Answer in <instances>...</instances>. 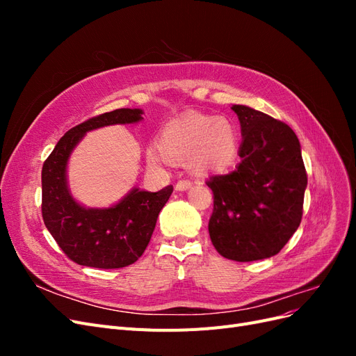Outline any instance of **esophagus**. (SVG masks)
<instances>
[{
    "instance_id": "esophagus-1",
    "label": "esophagus",
    "mask_w": 356,
    "mask_h": 356,
    "mask_svg": "<svg viewBox=\"0 0 356 356\" xmlns=\"http://www.w3.org/2000/svg\"><path fill=\"white\" fill-rule=\"evenodd\" d=\"M190 187H191V182H190V181H187V179H181V181H178V182H177L175 190H177V191H186V190H188Z\"/></svg>"
}]
</instances>
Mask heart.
Listing matches in <instances>:
<instances>
[{
    "mask_svg": "<svg viewBox=\"0 0 356 356\" xmlns=\"http://www.w3.org/2000/svg\"><path fill=\"white\" fill-rule=\"evenodd\" d=\"M238 154V132L224 117L186 115L170 122L160 134L159 145L147 148V161L154 169L186 163L197 175L218 174Z\"/></svg>",
    "mask_w": 356,
    "mask_h": 356,
    "instance_id": "obj_1",
    "label": "heart"
}]
</instances>
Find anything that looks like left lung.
<instances>
[{"label":"left lung","mask_w":356,"mask_h":356,"mask_svg":"<svg viewBox=\"0 0 356 356\" xmlns=\"http://www.w3.org/2000/svg\"><path fill=\"white\" fill-rule=\"evenodd\" d=\"M241 123V163L212 177V245L234 261L276 255L298 229L307 175L297 135L288 124L246 105H232Z\"/></svg>","instance_id":"obj_1"}]
</instances>
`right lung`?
<instances>
[{
	"label": "right lung",
	"instance_id": "obj_1",
	"mask_svg": "<svg viewBox=\"0 0 356 356\" xmlns=\"http://www.w3.org/2000/svg\"><path fill=\"white\" fill-rule=\"evenodd\" d=\"M141 108H120L93 117L63 135L41 170L42 220L53 239L74 263L96 268L134 264L152 239L157 217L174 187L152 193L134 187L106 208H88L72 196L68 161L88 132L105 126L136 124Z\"/></svg>",
	"mask_w": 356,
	"mask_h": 356
}]
</instances>
